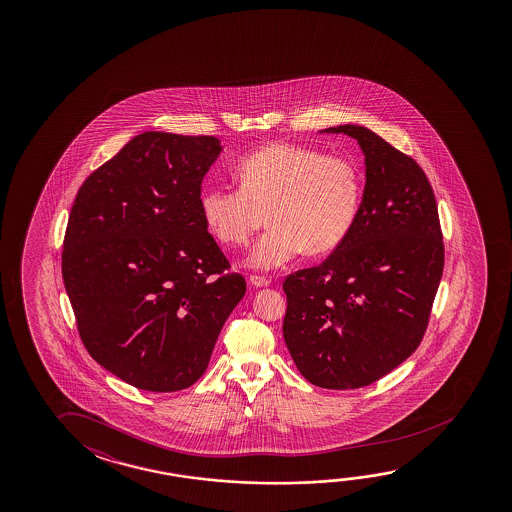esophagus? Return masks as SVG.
I'll use <instances>...</instances> for the list:
<instances>
[{"label":"esophagus","mask_w":512,"mask_h":512,"mask_svg":"<svg viewBox=\"0 0 512 512\" xmlns=\"http://www.w3.org/2000/svg\"><path fill=\"white\" fill-rule=\"evenodd\" d=\"M250 284L255 285V287H268L269 280L266 277H259V275H252V277H250Z\"/></svg>","instance_id":"34e87169"}]
</instances>
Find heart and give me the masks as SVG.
Here are the masks:
<instances>
[{"label": "heart", "mask_w": 512, "mask_h": 512, "mask_svg": "<svg viewBox=\"0 0 512 512\" xmlns=\"http://www.w3.org/2000/svg\"><path fill=\"white\" fill-rule=\"evenodd\" d=\"M239 189L207 185L202 216L219 243L243 246L269 228L248 255V266L277 269L309 255L334 252L350 235L362 203V175L346 157L309 146L273 143L237 162Z\"/></svg>", "instance_id": "1"}]
</instances>
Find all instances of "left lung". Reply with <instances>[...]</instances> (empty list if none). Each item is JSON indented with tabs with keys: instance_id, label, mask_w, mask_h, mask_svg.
<instances>
[{
	"instance_id": "1",
	"label": "left lung",
	"mask_w": 512,
	"mask_h": 512,
	"mask_svg": "<svg viewBox=\"0 0 512 512\" xmlns=\"http://www.w3.org/2000/svg\"><path fill=\"white\" fill-rule=\"evenodd\" d=\"M323 132L361 146V212L323 264L285 278L284 339L310 384L357 389L386 377L421 343L443 277V234L416 160L366 126Z\"/></svg>"
}]
</instances>
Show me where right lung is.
Here are the masks:
<instances>
[{"label": "right lung", "mask_w": 512, "mask_h": 512, "mask_svg": "<svg viewBox=\"0 0 512 512\" xmlns=\"http://www.w3.org/2000/svg\"><path fill=\"white\" fill-rule=\"evenodd\" d=\"M212 135L144 132L85 180L69 214L62 277L94 361L126 384L193 386L246 282L207 232Z\"/></svg>", "instance_id": "1"}]
</instances>
